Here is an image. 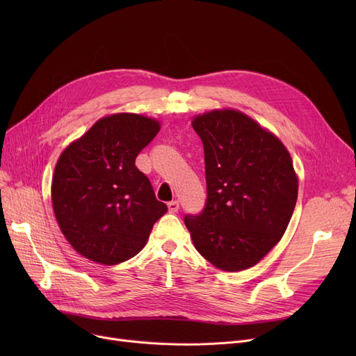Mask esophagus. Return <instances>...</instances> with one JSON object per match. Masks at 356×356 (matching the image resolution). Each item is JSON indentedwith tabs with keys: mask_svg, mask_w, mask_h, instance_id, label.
<instances>
[{
	"mask_svg": "<svg viewBox=\"0 0 356 356\" xmlns=\"http://www.w3.org/2000/svg\"><path fill=\"white\" fill-rule=\"evenodd\" d=\"M167 208H168V212L176 213V212L179 211V202H177V200H172V202H168V203H167Z\"/></svg>",
	"mask_w": 356,
	"mask_h": 356,
	"instance_id": "34e87169",
	"label": "esophagus"
}]
</instances>
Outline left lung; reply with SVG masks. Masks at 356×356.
Wrapping results in <instances>:
<instances>
[{
  "mask_svg": "<svg viewBox=\"0 0 356 356\" xmlns=\"http://www.w3.org/2000/svg\"><path fill=\"white\" fill-rule=\"evenodd\" d=\"M203 143L207 207L186 216L197 252L223 271L254 267L291 219L298 177L286 145L244 112L220 108L193 117Z\"/></svg>",
  "mask_w": 356,
  "mask_h": 356,
  "instance_id": "obj_1",
  "label": "left lung"
}]
</instances>
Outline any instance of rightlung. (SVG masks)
Masks as SVG:
<instances>
[{
	"label": "right lung",
	"instance_id": "add662e5",
	"mask_svg": "<svg viewBox=\"0 0 356 356\" xmlns=\"http://www.w3.org/2000/svg\"><path fill=\"white\" fill-rule=\"evenodd\" d=\"M160 121L133 112L102 117L59 157L51 204L73 250L104 266L137 255L167 212L136 157L160 131Z\"/></svg>",
	"mask_w": 356,
	"mask_h": 356
}]
</instances>
